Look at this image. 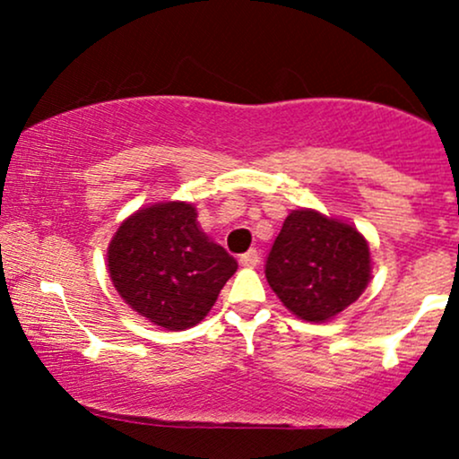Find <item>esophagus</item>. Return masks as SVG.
Instances as JSON below:
<instances>
[{
	"label": "esophagus",
	"mask_w": 459,
	"mask_h": 459,
	"mask_svg": "<svg viewBox=\"0 0 459 459\" xmlns=\"http://www.w3.org/2000/svg\"><path fill=\"white\" fill-rule=\"evenodd\" d=\"M259 252L256 250H247L246 255H241L239 256V263H241V267H256L259 265Z\"/></svg>",
	"instance_id": "34e87169"
}]
</instances>
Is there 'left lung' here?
Instances as JSON below:
<instances>
[{
	"instance_id": "8db88e82",
	"label": "left lung",
	"mask_w": 459,
	"mask_h": 459,
	"mask_svg": "<svg viewBox=\"0 0 459 459\" xmlns=\"http://www.w3.org/2000/svg\"><path fill=\"white\" fill-rule=\"evenodd\" d=\"M371 270L368 241L354 224L299 207L284 218L265 276L289 313L325 324L362 296Z\"/></svg>"
}]
</instances>
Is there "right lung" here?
I'll list each match as a JSON object with an SVG mask.
<instances>
[{"mask_svg": "<svg viewBox=\"0 0 459 459\" xmlns=\"http://www.w3.org/2000/svg\"><path fill=\"white\" fill-rule=\"evenodd\" d=\"M192 203L168 200L120 222L108 246L118 296L163 330H187L213 308L237 261L198 226Z\"/></svg>", "mask_w": 459, "mask_h": 459, "instance_id": "obj_1", "label": "right lung"}]
</instances>
